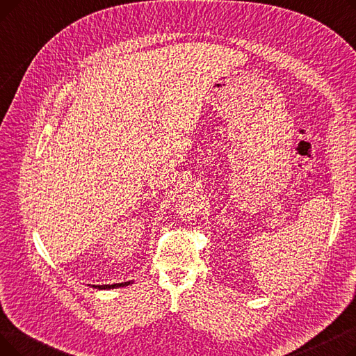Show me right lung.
Returning a JSON list of instances; mask_svg holds the SVG:
<instances>
[{
  "mask_svg": "<svg viewBox=\"0 0 356 356\" xmlns=\"http://www.w3.org/2000/svg\"><path fill=\"white\" fill-rule=\"evenodd\" d=\"M134 282L131 280V282H124V283H117V284H102V286H95V284H88L92 289H98V290H111V289H120V287H127L129 284H133Z\"/></svg>",
  "mask_w": 356,
  "mask_h": 356,
  "instance_id": "add662e5",
  "label": "right lung"
}]
</instances>
